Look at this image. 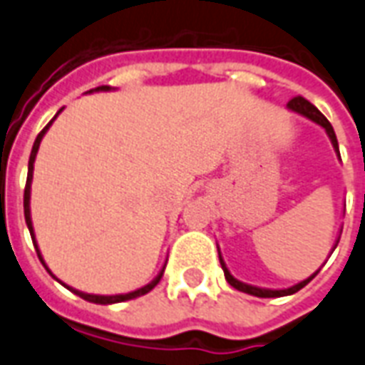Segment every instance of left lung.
<instances>
[{"label": "left lung", "instance_id": "obj_1", "mask_svg": "<svg viewBox=\"0 0 365 365\" xmlns=\"http://www.w3.org/2000/svg\"><path fill=\"white\" fill-rule=\"evenodd\" d=\"M286 108H288L290 112H294V114L302 115V118H306V120L313 121L315 125H319V128L325 129L327 137L331 139V145H333L334 153H336L339 160H341V153H339V141H336V135H334L333 125L329 123V120H327L325 115L321 114L317 108L313 106L312 102H307L306 98L298 96V98L290 100V102H288V106H286ZM341 232H339V237H336V242H334L331 253H333L334 247H336V244H339V240H341ZM218 259H220V267H222L224 277H226V282H228L230 286H234V288H236V290H240V292L250 294V296H257V298H282V296H290V294H296L298 290H302V288H304V286H306L307 282H309V280H312L313 277L317 274V272L321 271V269H317V271L313 272L312 277H307L306 280H302V282H298V284L288 286V288H261V286H253V284H247V282H242V280H237L236 277H234V274L228 271L226 263H224L222 253H220V247H218Z\"/></svg>", "mask_w": 365, "mask_h": 365}]
</instances>
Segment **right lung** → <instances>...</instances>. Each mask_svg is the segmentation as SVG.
Returning <instances> with one entry per match:
<instances>
[{
  "label": "right lung",
  "instance_id": "add662e5",
  "mask_svg": "<svg viewBox=\"0 0 365 365\" xmlns=\"http://www.w3.org/2000/svg\"><path fill=\"white\" fill-rule=\"evenodd\" d=\"M110 91H115V88H112V86H98V88H93V91H88L86 94H93V93H110ZM63 112V108L59 110L58 114L53 115L52 121L46 125L42 131L38 133V137H36V141H34V145H32V150H31V158H29V174H26V187H24V220H26V226H29V232H31V237H32V244H34V247H36V253H38V259L40 263L44 265V269L50 274H52L53 279L58 280V282H61V280L53 274L50 269H48V265H46L44 257H42V253H40V247H38V242H36V236H34V226H32V217H31V185H32V174H34V160H36V155H38V148H40V143H42V139H44V135L48 133V129H50V125H52L53 121H56V118H58L59 114ZM164 267L162 265V269L158 271V274H156L155 279L150 280L148 284L141 286V288H137V290H133V292H128V294H114V296H100V294H86V292H81V290H77V288H73V286H67V284H61L66 286L67 290H71L73 294H77L79 298L86 299V302H93V304H102V306H110V304H120V302H128V299H135L139 298V296H145L147 292H150L153 288H155L158 282H160L162 274H164Z\"/></svg>",
  "mask_w": 365,
  "mask_h": 365
}]
</instances>
